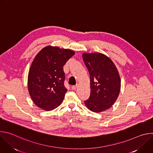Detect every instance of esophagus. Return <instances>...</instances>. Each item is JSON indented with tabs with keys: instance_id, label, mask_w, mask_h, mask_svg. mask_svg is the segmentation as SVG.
<instances>
[{
	"instance_id": "34e87169",
	"label": "esophagus",
	"mask_w": 153,
	"mask_h": 153,
	"mask_svg": "<svg viewBox=\"0 0 153 153\" xmlns=\"http://www.w3.org/2000/svg\"><path fill=\"white\" fill-rule=\"evenodd\" d=\"M77 86H78V85H73V86H71V89H72L73 90H76V88H77Z\"/></svg>"
}]
</instances>
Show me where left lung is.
Returning a JSON list of instances; mask_svg holds the SVG:
<instances>
[{"label":"left lung","instance_id":"obj_1","mask_svg":"<svg viewBox=\"0 0 153 153\" xmlns=\"http://www.w3.org/2000/svg\"><path fill=\"white\" fill-rule=\"evenodd\" d=\"M83 60L90 77L91 93L85 104L90 110L99 113L116 102L120 90V79L112 60L101 53H84Z\"/></svg>","mask_w":153,"mask_h":153}]
</instances>
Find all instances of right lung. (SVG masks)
I'll return each mask as SVG.
<instances>
[{
    "instance_id": "obj_1",
    "label": "right lung",
    "mask_w": 153,
    "mask_h": 153,
    "mask_svg": "<svg viewBox=\"0 0 153 153\" xmlns=\"http://www.w3.org/2000/svg\"><path fill=\"white\" fill-rule=\"evenodd\" d=\"M74 54L70 50L48 46L37 54L28 77L29 93L37 106L51 111L62 102L68 91L63 67Z\"/></svg>"
}]
</instances>
